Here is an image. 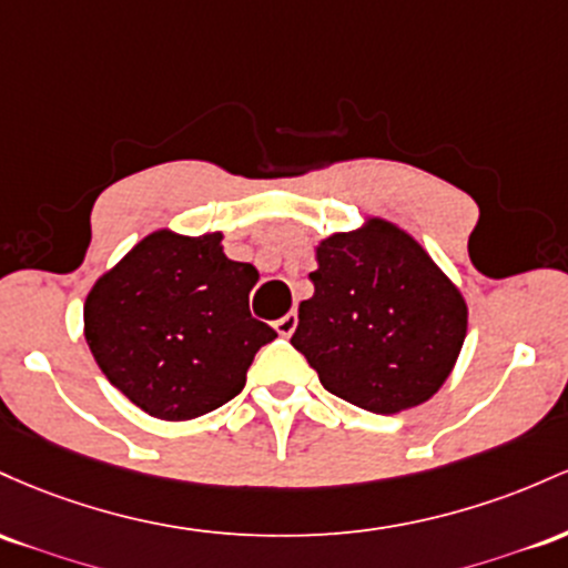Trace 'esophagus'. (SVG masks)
<instances>
[{"label": "esophagus", "instance_id": "obj_1", "mask_svg": "<svg viewBox=\"0 0 568 568\" xmlns=\"http://www.w3.org/2000/svg\"><path fill=\"white\" fill-rule=\"evenodd\" d=\"M273 327H276V333L282 335V337H290L292 333H295V327H297V314L282 316L276 324H273Z\"/></svg>", "mask_w": 568, "mask_h": 568}]
</instances>
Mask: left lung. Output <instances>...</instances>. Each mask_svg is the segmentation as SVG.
Wrapping results in <instances>:
<instances>
[{"label":"left lung","instance_id":"obj_1","mask_svg":"<svg viewBox=\"0 0 568 568\" xmlns=\"http://www.w3.org/2000/svg\"><path fill=\"white\" fill-rule=\"evenodd\" d=\"M311 282L292 346L327 392L392 416L448 381L467 337V303L410 233L381 216L333 233L318 241Z\"/></svg>","mask_w":568,"mask_h":568}]
</instances>
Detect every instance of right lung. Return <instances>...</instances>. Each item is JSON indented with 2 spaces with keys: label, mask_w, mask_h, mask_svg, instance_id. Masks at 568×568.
Here are the masks:
<instances>
[{
  "label": "right lung",
  "mask_w": 568,
  "mask_h": 568,
  "mask_svg": "<svg viewBox=\"0 0 568 568\" xmlns=\"http://www.w3.org/2000/svg\"><path fill=\"white\" fill-rule=\"evenodd\" d=\"M260 273L222 252V233L155 231L110 267L85 301L95 365L161 422L231 403L276 333L250 314Z\"/></svg>",
  "instance_id": "right-lung-1"
}]
</instances>
